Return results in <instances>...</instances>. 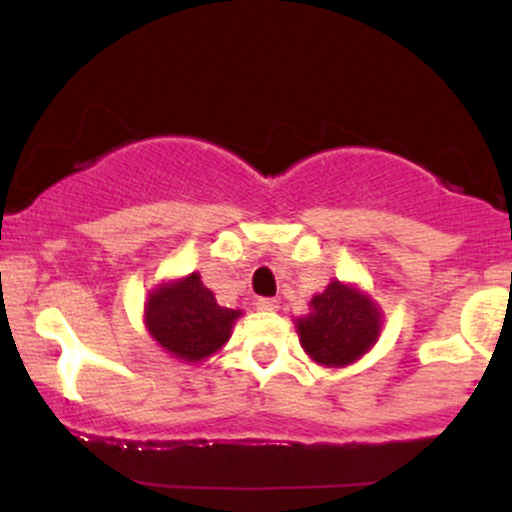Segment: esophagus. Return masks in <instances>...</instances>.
I'll list each match as a JSON object with an SVG mask.
<instances>
[{"instance_id": "obj_1", "label": "esophagus", "mask_w": 512, "mask_h": 512, "mask_svg": "<svg viewBox=\"0 0 512 512\" xmlns=\"http://www.w3.org/2000/svg\"><path fill=\"white\" fill-rule=\"evenodd\" d=\"M255 305H257V310H260V313H274V310L279 308V305H276V301H272V298H260V301H257Z\"/></svg>"}]
</instances>
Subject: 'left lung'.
I'll return each mask as SVG.
<instances>
[{
    "instance_id": "1",
    "label": "left lung",
    "mask_w": 512,
    "mask_h": 512,
    "mask_svg": "<svg viewBox=\"0 0 512 512\" xmlns=\"http://www.w3.org/2000/svg\"><path fill=\"white\" fill-rule=\"evenodd\" d=\"M293 322L303 351L317 366L344 368L378 342L383 310L356 284L332 279L325 291L310 298V313Z\"/></svg>"
}]
</instances>
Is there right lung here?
Instances as JSON below:
<instances>
[{
    "label": "right lung",
    "mask_w": 512,
    "mask_h": 512,
    "mask_svg": "<svg viewBox=\"0 0 512 512\" xmlns=\"http://www.w3.org/2000/svg\"><path fill=\"white\" fill-rule=\"evenodd\" d=\"M243 310L223 308L202 284L199 272L168 279L149 291L144 325L149 337L166 354L185 363L214 356L231 339Z\"/></svg>",
    "instance_id": "obj_1"
}]
</instances>
